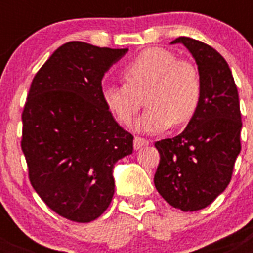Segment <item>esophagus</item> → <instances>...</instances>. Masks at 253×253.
I'll list each match as a JSON object with an SVG mask.
<instances>
[{
    "mask_svg": "<svg viewBox=\"0 0 253 253\" xmlns=\"http://www.w3.org/2000/svg\"><path fill=\"white\" fill-rule=\"evenodd\" d=\"M148 144H149V140L144 139V138H140V137L134 138V149H135V151L140 149L142 147L148 146Z\"/></svg>",
    "mask_w": 253,
    "mask_h": 253,
    "instance_id": "obj_1",
    "label": "esophagus"
}]
</instances>
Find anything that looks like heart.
Masks as SVG:
<instances>
[{
    "label": "heart",
    "instance_id": "1",
    "mask_svg": "<svg viewBox=\"0 0 253 253\" xmlns=\"http://www.w3.org/2000/svg\"><path fill=\"white\" fill-rule=\"evenodd\" d=\"M123 84H105L102 101L122 125L128 126L143 105L148 109L135 129L157 134L193 119L202 100V77L196 66L163 48H149L123 68Z\"/></svg>",
    "mask_w": 253,
    "mask_h": 253
}]
</instances>
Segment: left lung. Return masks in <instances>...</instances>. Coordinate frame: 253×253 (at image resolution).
Instances as JSON below:
<instances>
[{"label":"left lung","mask_w":253,"mask_h":253,"mask_svg":"<svg viewBox=\"0 0 253 253\" xmlns=\"http://www.w3.org/2000/svg\"><path fill=\"white\" fill-rule=\"evenodd\" d=\"M193 54L202 77V100L186 129L158 140L160 165L154 186L169 205L182 211L207 208L231 182L241 152L238 91L224 58L208 44L180 37Z\"/></svg>","instance_id":"1"}]
</instances>
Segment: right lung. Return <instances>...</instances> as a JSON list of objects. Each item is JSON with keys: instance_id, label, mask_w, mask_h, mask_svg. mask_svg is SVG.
I'll use <instances>...</instances> for the list:
<instances>
[{"instance_id": "1", "label": "right lung", "mask_w": 253, "mask_h": 253, "mask_svg": "<svg viewBox=\"0 0 253 253\" xmlns=\"http://www.w3.org/2000/svg\"><path fill=\"white\" fill-rule=\"evenodd\" d=\"M126 51L69 42L31 82L21 139L29 180L53 211L72 222H92L107 209L114 165L133 152V135L101 96L105 72Z\"/></svg>"}]
</instances>
